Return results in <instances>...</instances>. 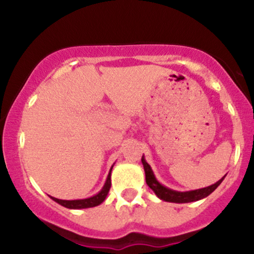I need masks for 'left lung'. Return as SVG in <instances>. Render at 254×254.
<instances>
[{"label":"left lung","instance_id":"obj_1","mask_svg":"<svg viewBox=\"0 0 254 254\" xmlns=\"http://www.w3.org/2000/svg\"><path fill=\"white\" fill-rule=\"evenodd\" d=\"M142 165H143V168H144L145 182H147V185L154 191V193H155L160 199L165 200V202H170V203H191V202H197V200L203 199V198L208 197L209 194L212 193V192L216 190L217 186L223 182L224 177H226V176L222 177L218 182L212 184L210 186H206V188L198 189V190L182 192V191L172 190V189L167 188V186L162 185V184L156 179L155 174H154L153 170H151L150 165L145 161L144 155L142 156Z\"/></svg>","mask_w":254,"mask_h":254}]
</instances>
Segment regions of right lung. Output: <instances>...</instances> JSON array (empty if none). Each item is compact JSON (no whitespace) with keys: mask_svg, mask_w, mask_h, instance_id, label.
<instances>
[{"mask_svg":"<svg viewBox=\"0 0 254 254\" xmlns=\"http://www.w3.org/2000/svg\"><path fill=\"white\" fill-rule=\"evenodd\" d=\"M113 165L112 167H111L109 174H107L106 182H105L103 189H101L97 194H94V196L83 198V199H71V200L58 199V198H55L51 196L50 198L52 200H55L56 203L61 204V205L64 206V208H68V209H87V208H93V206L99 205V204H101L105 199H106L107 194H109V191L111 188V172H112Z\"/></svg>","mask_w":254,"mask_h":254,"instance_id":"1","label":"right lung"}]
</instances>
